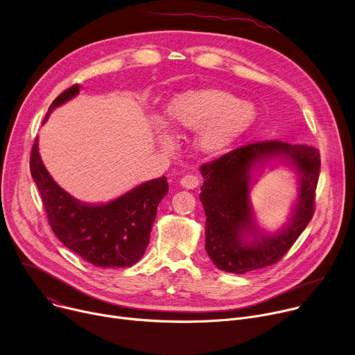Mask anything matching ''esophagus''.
<instances>
[{"label": "esophagus", "mask_w": 355, "mask_h": 355, "mask_svg": "<svg viewBox=\"0 0 355 355\" xmlns=\"http://www.w3.org/2000/svg\"><path fill=\"white\" fill-rule=\"evenodd\" d=\"M180 184H181V187L187 188V190H194V188H197L200 184V178L196 174H187L181 178Z\"/></svg>", "instance_id": "obj_1"}]
</instances>
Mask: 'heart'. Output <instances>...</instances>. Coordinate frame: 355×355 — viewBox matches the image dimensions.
Segmentation results:
<instances>
[{
  "mask_svg": "<svg viewBox=\"0 0 355 355\" xmlns=\"http://www.w3.org/2000/svg\"><path fill=\"white\" fill-rule=\"evenodd\" d=\"M255 108L223 89L190 91L175 97L167 108L168 123L181 132L197 134V147L217 154L234 144L255 121ZM157 139L171 148V135L164 125L155 127Z\"/></svg>",
  "mask_w": 355,
  "mask_h": 355,
  "instance_id": "heart-1",
  "label": "heart"
}]
</instances>
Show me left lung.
<instances>
[{"label": "left lung", "mask_w": 355, "mask_h": 355, "mask_svg": "<svg viewBox=\"0 0 355 355\" xmlns=\"http://www.w3.org/2000/svg\"><path fill=\"white\" fill-rule=\"evenodd\" d=\"M274 156L286 159L297 170L300 191L289 225L275 236H267L254 227L248 197L253 164ZM320 165L317 148L277 139L239 147L201 165L205 250L217 268L244 274L272 266L286 255L313 218ZM243 233H250L254 240L243 241Z\"/></svg>", "instance_id": "obj_1"}]
</instances>
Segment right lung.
I'll return each instance as SVG.
<instances>
[{"label":"right lung","mask_w":355,"mask_h":355,"mask_svg":"<svg viewBox=\"0 0 355 355\" xmlns=\"http://www.w3.org/2000/svg\"><path fill=\"white\" fill-rule=\"evenodd\" d=\"M78 92V84L61 92L46 116ZM30 170L46 218L67 248L87 263L105 268L131 267L144 255L158 204L168 193L167 178L147 181L107 204H85L71 197L51 178L38 153V138L31 148Z\"/></svg>","instance_id":"obj_1"}]
</instances>
